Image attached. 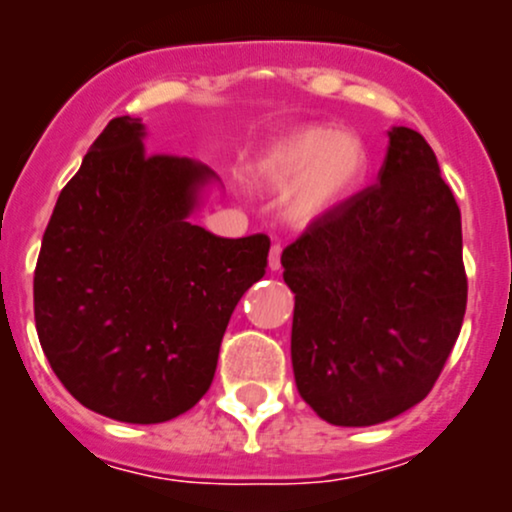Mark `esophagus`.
I'll return each mask as SVG.
<instances>
[{
	"instance_id": "34e87169",
	"label": "esophagus",
	"mask_w": 512,
	"mask_h": 512,
	"mask_svg": "<svg viewBox=\"0 0 512 512\" xmlns=\"http://www.w3.org/2000/svg\"><path fill=\"white\" fill-rule=\"evenodd\" d=\"M280 257H282V247H280V245H272V247H270V270H272V272H277V270H280V267H282Z\"/></svg>"
}]
</instances>
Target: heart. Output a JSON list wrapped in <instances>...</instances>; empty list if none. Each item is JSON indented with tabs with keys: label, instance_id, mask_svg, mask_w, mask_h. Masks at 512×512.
Here are the masks:
<instances>
[{
	"label": "heart",
	"instance_id": "obj_1",
	"mask_svg": "<svg viewBox=\"0 0 512 512\" xmlns=\"http://www.w3.org/2000/svg\"><path fill=\"white\" fill-rule=\"evenodd\" d=\"M252 173L267 190H287L294 225H314L352 203L369 173V151L356 133L307 126L272 141Z\"/></svg>",
	"mask_w": 512,
	"mask_h": 512
}]
</instances>
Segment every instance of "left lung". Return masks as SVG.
Here are the masks:
<instances>
[{
    "instance_id": "8db88e82",
    "label": "left lung",
    "mask_w": 512,
    "mask_h": 512,
    "mask_svg": "<svg viewBox=\"0 0 512 512\" xmlns=\"http://www.w3.org/2000/svg\"><path fill=\"white\" fill-rule=\"evenodd\" d=\"M297 391L334 426L404 414L436 384L466 314L461 210L421 133L389 131L379 183L282 252Z\"/></svg>"
}]
</instances>
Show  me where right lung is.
<instances>
[{
	"label": "right lung",
	"mask_w": 512,
	"mask_h": 512,
	"mask_svg": "<svg viewBox=\"0 0 512 512\" xmlns=\"http://www.w3.org/2000/svg\"><path fill=\"white\" fill-rule=\"evenodd\" d=\"M141 118H113L61 190L34 272L41 349L71 396L123 423H163L210 389L270 237L227 240L190 223L215 170L143 148Z\"/></svg>",
	"instance_id": "add662e5"
}]
</instances>
